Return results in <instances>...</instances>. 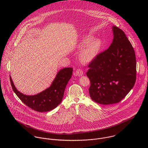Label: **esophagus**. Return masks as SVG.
<instances>
[{
    "label": "esophagus",
    "instance_id": "34e87169",
    "mask_svg": "<svg viewBox=\"0 0 148 148\" xmlns=\"http://www.w3.org/2000/svg\"><path fill=\"white\" fill-rule=\"evenodd\" d=\"M76 75L78 76H82V75H84V72L82 69H78L76 71Z\"/></svg>",
    "mask_w": 148,
    "mask_h": 148
}]
</instances>
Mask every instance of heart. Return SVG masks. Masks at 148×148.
Masks as SVG:
<instances>
[{
  "mask_svg": "<svg viewBox=\"0 0 148 148\" xmlns=\"http://www.w3.org/2000/svg\"><path fill=\"white\" fill-rule=\"evenodd\" d=\"M79 48H84L80 54L82 62L89 63L92 62L98 55L102 47V42L99 39L92 36H87L82 39L78 44Z\"/></svg>",
  "mask_w": 148,
  "mask_h": 148,
  "instance_id": "heart-1",
  "label": "heart"
}]
</instances>
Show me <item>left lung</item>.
<instances>
[{
	"label": "left lung",
	"mask_w": 148,
	"mask_h": 148,
	"mask_svg": "<svg viewBox=\"0 0 148 148\" xmlns=\"http://www.w3.org/2000/svg\"><path fill=\"white\" fill-rule=\"evenodd\" d=\"M112 31L110 45L90 63L86 72L90 82V97L103 105L120 102L133 88L136 80L134 49L121 29L113 26Z\"/></svg>",
	"instance_id": "left-lung-1"
}]
</instances>
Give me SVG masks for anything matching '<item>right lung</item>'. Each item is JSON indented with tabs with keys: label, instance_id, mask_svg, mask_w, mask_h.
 Returning <instances> with one entry per match:
<instances>
[{
	"label": "right lung",
	"instance_id": "right-lung-1",
	"mask_svg": "<svg viewBox=\"0 0 148 148\" xmlns=\"http://www.w3.org/2000/svg\"><path fill=\"white\" fill-rule=\"evenodd\" d=\"M73 72L72 68H64L57 73L51 86L35 95H26L17 90L11 76L12 89L21 101L32 109L39 112L50 111L59 106L63 97L65 88Z\"/></svg>",
	"mask_w": 148,
	"mask_h": 148
}]
</instances>
